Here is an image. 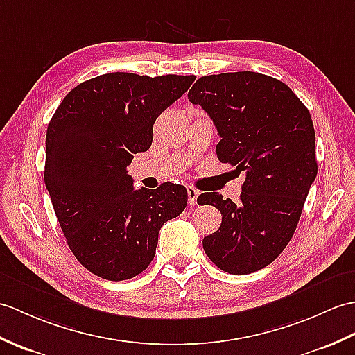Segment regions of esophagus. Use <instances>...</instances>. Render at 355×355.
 Segmentation results:
<instances>
[{
	"mask_svg": "<svg viewBox=\"0 0 355 355\" xmlns=\"http://www.w3.org/2000/svg\"><path fill=\"white\" fill-rule=\"evenodd\" d=\"M198 195H200V192H198L195 187L187 186V200H189V205H196Z\"/></svg>",
	"mask_w": 355,
	"mask_h": 355,
	"instance_id": "obj_1",
	"label": "esophagus"
}]
</instances>
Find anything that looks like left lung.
Wrapping results in <instances>:
<instances>
[{"label":"left lung","instance_id":"left-lung-1","mask_svg":"<svg viewBox=\"0 0 355 355\" xmlns=\"http://www.w3.org/2000/svg\"><path fill=\"white\" fill-rule=\"evenodd\" d=\"M187 98L218 128L219 162L246 175L239 202L218 192L198 196L222 213L218 232L202 239L204 251L228 274H251L289 243L316 178L310 112L283 81L251 71L198 78Z\"/></svg>","mask_w":355,"mask_h":355}]
</instances>
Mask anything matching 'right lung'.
<instances>
[{
    "label": "right lung",
    "instance_id": "right-lung-1",
    "mask_svg": "<svg viewBox=\"0 0 355 355\" xmlns=\"http://www.w3.org/2000/svg\"><path fill=\"white\" fill-rule=\"evenodd\" d=\"M195 76L112 72L73 87L48 123L45 184L72 254L92 274L122 282L144 272L164 222L187 204L184 186L133 189L127 166L148 151L153 125Z\"/></svg>",
    "mask_w": 355,
    "mask_h": 355
}]
</instances>
